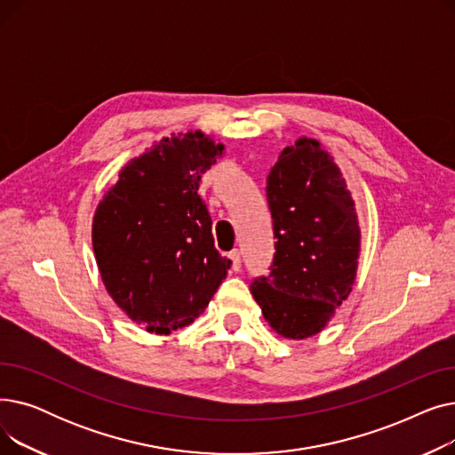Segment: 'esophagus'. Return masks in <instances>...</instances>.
Returning a JSON list of instances; mask_svg holds the SVG:
<instances>
[{
  "mask_svg": "<svg viewBox=\"0 0 455 455\" xmlns=\"http://www.w3.org/2000/svg\"><path fill=\"white\" fill-rule=\"evenodd\" d=\"M228 258L232 259V271L234 273H237L242 269V254H240V251H232L230 254H228Z\"/></svg>",
  "mask_w": 455,
  "mask_h": 455,
  "instance_id": "obj_1",
  "label": "esophagus"
}]
</instances>
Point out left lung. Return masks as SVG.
Here are the masks:
<instances>
[{
	"label": "left lung",
	"instance_id": "1",
	"mask_svg": "<svg viewBox=\"0 0 455 455\" xmlns=\"http://www.w3.org/2000/svg\"><path fill=\"white\" fill-rule=\"evenodd\" d=\"M266 196L276 252L269 276L256 278L251 293L278 336L307 339L352 291L362 251L355 203L339 165L307 136L278 155Z\"/></svg>",
	"mask_w": 455,
	"mask_h": 455
}]
</instances>
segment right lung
<instances>
[{
	"label": "right lung",
	"instance_id": "obj_1",
	"mask_svg": "<svg viewBox=\"0 0 455 455\" xmlns=\"http://www.w3.org/2000/svg\"><path fill=\"white\" fill-rule=\"evenodd\" d=\"M223 156V143L203 131L162 138L119 170L95 208L92 245L105 290L149 333L194 323L230 269L197 194Z\"/></svg>",
	"mask_w": 455,
	"mask_h": 455
}]
</instances>
